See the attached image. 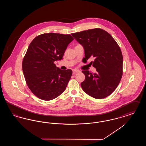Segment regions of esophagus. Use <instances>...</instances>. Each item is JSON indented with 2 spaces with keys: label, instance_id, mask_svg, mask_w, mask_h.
Returning a JSON list of instances; mask_svg holds the SVG:
<instances>
[{
  "label": "esophagus",
  "instance_id": "esophagus-1",
  "mask_svg": "<svg viewBox=\"0 0 146 146\" xmlns=\"http://www.w3.org/2000/svg\"><path fill=\"white\" fill-rule=\"evenodd\" d=\"M72 71H73V74H76V73H78V72H80L79 70H75V69H74V70H73Z\"/></svg>",
  "mask_w": 146,
  "mask_h": 146
}]
</instances>
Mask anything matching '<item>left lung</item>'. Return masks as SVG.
<instances>
[{"label":"left lung","instance_id":"1","mask_svg":"<svg viewBox=\"0 0 146 146\" xmlns=\"http://www.w3.org/2000/svg\"><path fill=\"white\" fill-rule=\"evenodd\" d=\"M83 47L85 58H95L92 66L96 72L83 70L85 76L81 83L84 91L91 97L101 99L108 96L118 86L123 74V55L110 34L100 28L72 33Z\"/></svg>","mask_w":146,"mask_h":146}]
</instances>
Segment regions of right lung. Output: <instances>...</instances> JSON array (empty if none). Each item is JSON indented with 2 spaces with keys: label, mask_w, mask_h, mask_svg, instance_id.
I'll list each match as a JSON object with an SVG mask.
<instances>
[{
  "label": "right lung",
  "mask_w": 146,
  "mask_h": 146,
  "mask_svg": "<svg viewBox=\"0 0 146 146\" xmlns=\"http://www.w3.org/2000/svg\"><path fill=\"white\" fill-rule=\"evenodd\" d=\"M73 39L70 35L50 33L37 36L29 44L22 70L29 89L39 98L51 100L65 90L72 71L61 70L54 62L62 60Z\"/></svg>",
  "instance_id": "1"
}]
</instances>
